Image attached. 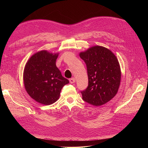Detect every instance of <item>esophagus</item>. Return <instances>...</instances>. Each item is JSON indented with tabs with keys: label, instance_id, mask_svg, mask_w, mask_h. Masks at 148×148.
<instances>
[{
	"label": "esophagus",
	"instance_id": "1",
	"mask_svg": "<svg viewBox=\"0 0 148 148\" xmlns=\"http://www.w3.org/2000/svg\"><path fill=\"white\" fill-rule=\"evenodd\" d=\"M69 81H70V83H74L75 82V78H71L69 79Z\"/></svg>",
	"mask_w": 148,
	"mask_h": 148
}]
</instances>
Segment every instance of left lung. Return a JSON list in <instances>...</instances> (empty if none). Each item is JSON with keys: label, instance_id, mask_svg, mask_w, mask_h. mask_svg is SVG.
Masks as SVG:
<instances>
[{"label": "left lung", "instance_id": "1", "mask_svg": "<svg viewBox=\"0 0 148 148\" xmlns=\"http://www.w3.org/2000/svg\"><path fill=\"white\" fill-rule=\"evenodd\" d=\"M87 67L88 86L81 91L83 99L99 106L110 101L117 93L121 71L117 57L109 49L96 46L79 53Z\"/></svg>", "mask_w": 148, "mask_h": 148}]
</instances>
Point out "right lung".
<instances>
[{
    "label": "right lung",
    "instance_id": "obj_1",
    "mask_svg": "<svg viewBox=\"0 0 148 148\" xmlns=\"http://www.w3.org/2000/svg\"><path fill=\"white\" fill-rule=\"evenodd\" d=\"M59 53L38 52L30 57L23 71L26 91L31 98L44 105H50L60 97L62 88L69 81L62 77L56 62Z\"/></svg>",
    "mask_w": 148,
    "mask_h": 148
}]
</instances>
